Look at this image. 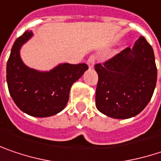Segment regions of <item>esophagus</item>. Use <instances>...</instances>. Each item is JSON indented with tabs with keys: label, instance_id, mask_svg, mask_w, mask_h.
I'll use <instances>...</instances> for the list:
<instances>
[{
	"label": "esophagus",
	"instance_id": "34e87169",
	"mask_svg": "<svg viewBox=\"0 0 161 161\" xmlns=\"http://www.w3.org/2000/svg\"><path fill=\"white\" fill-rule=\"evenodd\" d=\"M95 60H96L95 55H91V56L87 59L86 64H87V65H88V67H89V69H92V68L94 67V64H95Z\"/></svg>",
	"mask_w": 161,
	"mask_h": 161
}]
</instances>
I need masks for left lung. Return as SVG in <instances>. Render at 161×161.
<instances>
[{"instance_id": "1", "label": "left lung", "mask_w": 161, "mask_h": 161, "mask_svg": "<svg viewBox=\"0 0 161 161\" xmlns=\"http://www.w3.org/2000/svg\"><path fill=\"white\" fill-rule=\"evenodd\" d=\"M98 75L96 106L101 113L128 119L140 113L150 101L157 83L152 47L140 37L134 48H126L103 64H95Z\"/></svg>"}]
</instances>
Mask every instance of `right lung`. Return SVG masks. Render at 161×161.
<instances>
[{"mask_svg":"<svg viewBox=\"0 0 161 161\" xmlns=\"http://www.w3.org/2000/svg\"><path fill=\"white\" fill-rule=\"evenodd\" d=\"M32 35V31H25L13 45L6 66L8 89L22 111L34 117H49L64 109L72 85L88 66L86 64H64L50 72L28 68L22 62L19 51Z\"/></svg>","mask_w":161,"mask_h":161,"instance_id":"right-lung-1","label":"right lung"}]
</instances>
